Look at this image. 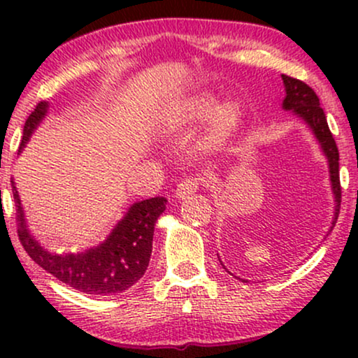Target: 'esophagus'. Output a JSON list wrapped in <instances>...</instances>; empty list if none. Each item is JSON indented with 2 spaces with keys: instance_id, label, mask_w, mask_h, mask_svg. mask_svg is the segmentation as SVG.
I'll list each match as a JSON object with an SVG mask.
<instances>
[{
  "instance_id": "1",
  "label": "esophagus",
  "mask_w": 358,
  "mask_h": 358,
  "mask_svg": "<svg viewBox=\"0 0 358 358\" xmlns=\"http://www.w3.org/2000/svg\"><path fill=\"white\" fill-rule=\"evenodd\" d=\"M202 185V178L200 176H187V178L182 180L176 187V196L178 199H188L192 193H195Z\"/></svg>"
}]
</instances>
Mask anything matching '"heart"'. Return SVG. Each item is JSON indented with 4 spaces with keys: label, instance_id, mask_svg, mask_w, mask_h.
Masks as SVG:
<instances>
[{
    "label": "heart",
    "instance_id": "b5f03b06",
    "mask_svg": "<svg viewBox=\"0 0 358 358\" xmlns=\"http://www.w3.org/2000/svg\"><path fill=\"white\" fill-rule=\"evenodd\" d=\"M215 99L210 94H196L188 97L173 109L168 110L163 117V124L166 131L182 129L185 126L195 124L210 116ZM242 121V114L239 106L234 102H224L214 110L210 117V124L207 131V145L217 148L225 145L229 139L234 138Z\"/></svg>",
    "mask_w": 358,
    "mask_h": 358
}]
</instances>
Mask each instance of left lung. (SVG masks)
I'll use <instances>...</instances> for the list:
<instances>
[{"mask_svg":"<svg viewBox=\"0 0 358 358\" xmlns=\"http://www.w3.org/2000/svg\"><path fill=\"white\" fill-rule=\"evenodd\" d=\"M282 82H285L286 97L282 101V109L293 110L296 116H299L303 121L310 126L313 131L315 138L318 139L320 146H322L324 156L328 159V168H330V182L331 190H334L335 196V217L331 229L335 227L336 219L340 213V202H342V187H340V170H338V148L331 134L330 127H328L327 116H324L323 109L320 108V99L316 92L310 85L305 84L303 80L293 79L289 76H282Z\"/></svg>","mask_w":358,"mask_h":358,"instance_id":"left-lung-1","label":"left lung"}]
</instances>
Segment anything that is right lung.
I'll return each instance as SVG.
<instances>
[{"label": "right lung", "instance_id": "1", "mask_svg": "<svg viewBox=\"0 0 358 358\" xmlns=\"http://www.w3.org/2000/svg\"><path fill=\"white\" fill-rule=\"evenodd\" d=\"M47 102H38L24 122L20 150L27 145L35 127L47 114ZM13 199L16 203L18 239L40 268L59 281L87 294H116L136 285L150 264L153 249V232L158 217L166 208L165 196L143 200L131 205L129 210L109 237L97 248L80 254H52L34 239L24 222V213L15 183Z\"/></svg>", "mask_w": 358, "mask_h": 358}]
</instances>
